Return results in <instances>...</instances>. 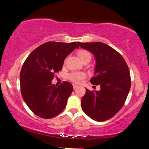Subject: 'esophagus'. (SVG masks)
<instances>
[{
    "label": "esophagus",
    "instance_id": "34e87169",
    "mask_svg": "<svg viewBox=\"0 0 149 149\" xmlns=\"http://www.w3.org/2000/svg\"><path fill=\"white\" fill-rule=\"evenodd\" d=\"M73 89H76L77 88H78V85H73Z\"/></svg>",
    "mask_w": 149,
    "mask_h": 149
}]
</instances>
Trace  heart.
I'll return each instance as SVG.
<instances>
[{
  "label": "heart",
  "mask_w": 149,
  "mask_h": 149,
  "mask_svg": "<svg viewBox=\"0 0 149 149\" xmlns=\"http://www.w3.org/2000/svg\"><path fill=\"white\" fill-rule=\"evenodd\" d=\"M78 56L81 61H83L85 59H90L91 58L90 52L87 50H80L78 52ZM85 77V74L83 72H72L69 74V78L73 83H79Z\"/></svg>",
  "instance_id": "obj_1"
}]
</instances>
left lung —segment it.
I'll list each match as a JSON object with an SVG mask.
<instances>
[{"instance_id":"obj_1","label":"left lung","mask_w":149,"mask_h":149,"mask_svg":"<svg viewBox=\"0 0 149 149\" xmlns=\"http://www.w3.org/2000/svg\"><path fill=\"white\" fill-rule=\"evenodd\" d=\"M94 55L96 61L93 85H100L99 91H90L81 100L85 114L101 122L111 118L123 107L131 86L129 69L120 54L103 42H78Z\"/></svg>"}]
</instances>
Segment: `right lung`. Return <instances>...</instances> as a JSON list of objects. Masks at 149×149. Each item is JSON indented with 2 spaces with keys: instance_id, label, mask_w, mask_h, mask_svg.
Segmentation results:
<instances>
[{
  "instance_id": "right-lung-1",
  "label": "right lung",
  "mask_w": 149,
  "mask_h": 149,
  "mask_svg": "<svg viewBox=\"0 0 149 149\" xmlns=\"http://www.w3.org/2000/svg\"><path fill=\"white\" fill-rule=\"evenodd\" d=\"M79 46L76 42H47L32 52L22 66L20 86L24 101L42 118L55 117L66 107L73 85L65 81L53 85L54 74L62 69L66 57Z\"/></svg>"
}]
</instances>
